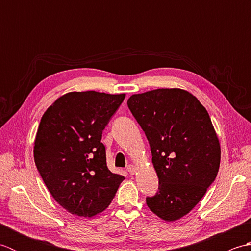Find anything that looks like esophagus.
I'll return each instance as SVG.
<instances>
[{"label":"esophagus","instance_id":"obj_1","mask_svg":"<svg viewBox=\"0 0 251 251\" xmlns=\"http://www.w3.org/2000/svg\"><path fill=\"white\" fill-rule=\"evenodd\" d=\"M127 170H128L130 175H134L137 172V167L135 166V165L130 164V165H128V166H127Z\"/></svg>","mask_w":251,"mask_h":251}]
</instances>
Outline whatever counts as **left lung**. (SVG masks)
Listing matches in <instances>:
<instances>
[{"label": "left lung", "mask_w": 251, "mask_h": 251, "mask_svg": "<svg viewBox=\"0 0 251 251\" xmlns=\"http://www.w3.org/2000/svg\"><path fill=\"white\" fill-rule=\"evenodd\" d=\"M128 108L150 143L158 192L147 197L150 210L165 221L188 215L214 182L221 149L205 106L181 88L135 94Z\"/></svg>", "instance_id": "8db88e82"}]
</instances>
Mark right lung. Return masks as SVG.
Returning <instances> with one entry per match:
<instances>
[{
	"label": "right lung",
	"mask_w": 251,
	"mask_h": 251,
	"mask_svg": "<svg viewBox=\"0 0 251 251\" xmlns=\"http://www.w3.org/2000/svg\"><path fill=\"white\" fill-rule=\"evenodd\" d=\"M125 96L71 92L42 116L33 149L36 168L51 196L72 215L90 218L102 212L125 179L109 170L101 142Z\"/></svg>",
	"instance_id": "1"
}]
</instances>
